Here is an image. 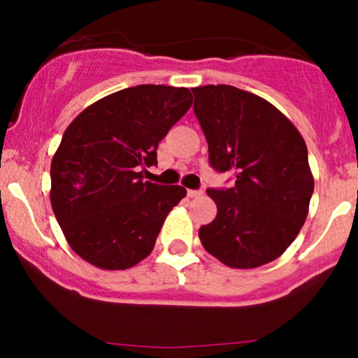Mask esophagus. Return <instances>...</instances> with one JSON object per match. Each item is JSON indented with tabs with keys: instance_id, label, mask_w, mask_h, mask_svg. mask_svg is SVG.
<instances>
[{
	"instance_id": "1",
	"label": "esophagus",
	"mask_w": 358,
	"mask_h": 358,
	"mask_svg": "<svg viewBox=\"0 0 358 358\" xmlns=\"http://www.w3.org/2000/svg\"><path fill=\"white\" fill-rule=\"evenodd\" d=\"M187 193H188V196H190V199H199V196L203 195L202 190H188Z\"/></svg>"
}]
</instances>
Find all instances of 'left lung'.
<instances>
[{
  "label": "left lung",
  "instance_id": "1",
  "mask_svg": "<svg viewBox=\"0 0 358 358\" xmlns=\"http://www.w3.org/2000/svg\"><path fill=\"white\" fill-rule=\"evenodd\" d=\"M193 110L215 171H234L231 188H207L217 217L199 237L229 268L274 261L296 239L313 195L305 139L281 110L234 85L192 89Z\"/></svg>",
  "mask_w": 358,
  "mask_h": 358
}]
</instances>
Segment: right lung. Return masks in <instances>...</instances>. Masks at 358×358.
Segmentation results:
<instances>
[{"mask_svg":"<svg viewBox=\"0 0 358 358\" xmlns=\"http://www.w3.org/2000/svg\"><path fill=\"white\" fill-rule=\"evenodd\" d=\"M185 87L143 84L102 97L71 122L52 159L50 202L69 245L101 269H127L155 248L180 185L143 182L158 143L190 109Z\"/></svg>","mask_w":358,"mask_h":358,"instance_id":"obj_1","label":"right lung"}]
</instances>
